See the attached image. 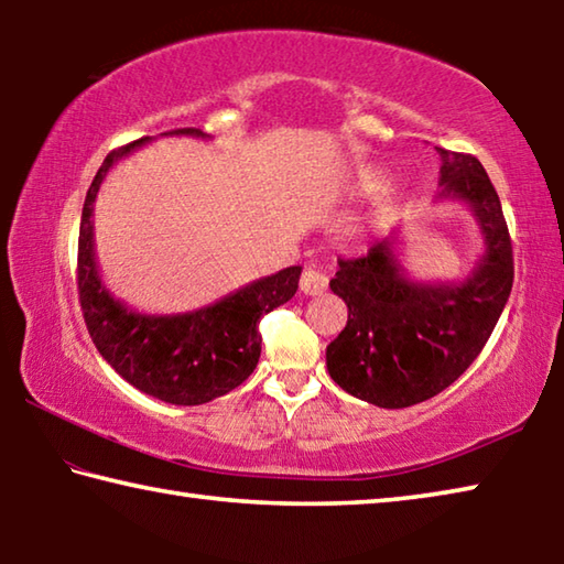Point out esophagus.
<instances>
[{"instance_id": "1", "label": "esophagus", "mask_w": 564, "mask_h": 564, "mask_svg": "<svg viewBox=\"0 0 564 564\" xmlns=\"http://www.w3.org/2000/svg\"><path fill=\"white\" fill-rule=\"evenodd\" d=\"M328 289V275L321 273L316 269H305L301 273V291L305 295H321Z\"/></svg>"}]
</instances>
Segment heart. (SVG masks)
Listing matches in <instances>:
<instances>
[{"label":"heart","mask_w":564,"mask_h":564,"mask_svg":"<svg viewBox=\"0 0 564 564\" xmlns=\"http://www.w3.org/2000/svg\"><path fill=\"white\" fill-rule=\"evenodd\" d=\"M388 184H390V178H388V174H383V171L366 169V171H360L356 181H352V194H356L358 198H368V196L380 194V191H383Z\"/></svg>","instance_id":"heart-1"}]
</instances>
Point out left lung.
<instances>
[{
    "mask_svg": "<svg viewBox=\"0 0 564 564\" xmlns=\"http://www.w3.org/2000/svg\"><path fill=\"white\" fill-rule=\"evenodd\" d=\"M437 202L470 208L482 253L460 281H417L400 261L393 231L368 256L338 261L330 291L348 305V323L326 348L330 378L366 403L408 408L433 398L480 356L512 291V243L498 191L480 161L437 149Z\"/></svg>",
    "mask_w": 564,
    "mask_h": 564,
    "instance_id": "obj_1",
    "label": "left lung"
}]
</instances>
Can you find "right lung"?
Masks as SVG:
<instances>
[{
  "mask_svg": "<svg viewBox=\"0 0 564 564\" xmlns=\"http://www.w3.org/2000/svg\"><path fill=\"white\" fill-rule=\"evenodd\" d=\"M161 137L208 139L198 129ZM147 139L121 147L104 159L84 202L79 226V301L89 336L101 358L141 393L171 405H202L226 395L253 373L261 356L259 321L299 291L301 265L263 275L216 303L186 313H141L104 285L94 251V202L109 169Z\"/></svg>",
  "mask_w": 564,
  "mask_h": 564,
  "instance_id": "obj_1",
  "label": "right lung"
}]
</instances>
